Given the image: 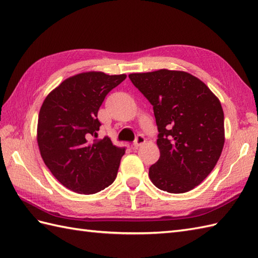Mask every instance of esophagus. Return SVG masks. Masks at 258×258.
Instances as JSON below:
<instances>
[{
	"mask_svg": "<svg viewBox=\"0 0 258 258\" xmlns=\"http://www.w3.org/2000/svg\"><path fill=\"white\" fill-rule=\"evenodd\" d=\"M145 142H146V140L143 135H138V138H136V140L134 141L133 146L135 147V149H139L140 146L145 144Z\"/></svg>",
	"mask_w": 258,
	"mask_h": 258,
	"instance_id": "34e87169",
	"label": "esophagus"
}]
</instances>
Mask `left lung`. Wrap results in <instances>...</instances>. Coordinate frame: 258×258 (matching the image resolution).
<instances>
[{
	"label": "left lung",
	"mask_w": 258,
	"mask_h": 258,
	"mask_svg": "<svg viewBox=\"0 0 258 258\" xmlns=\"http://www.w3.org/2000/svg\"><path fill=\"white\" fill-rule=\"evenodd\" d=\"M154 109L161 156L149 176L157 188L180 194L204 180L222 154L225 130L217 96L196 76L162 69L128 75Z\"/></svg>",
	"instance_id": "8db88e82"
}]
</instances>
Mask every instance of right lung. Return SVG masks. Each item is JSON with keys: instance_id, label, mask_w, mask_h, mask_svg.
Returning <instances> with one entry per match:
<instances>
[{"instance_id": "right-lung-1", "label": "right lung", "mask_w": 258, "mask_h": 258, "mask_svg": "<svg viewBox=\"0 0 258 258\" xmlns=\"http://www.w3.org/2000/svg\"><path fill=\"white\" fill-rule=\"evenodd\" d=\"M125 74L84 72L64 80L43 102L37 120V145L45 165L65 187L95 194L116 178L125 149L97 136L98 108Z\"/></svg>"}]
</instances>
